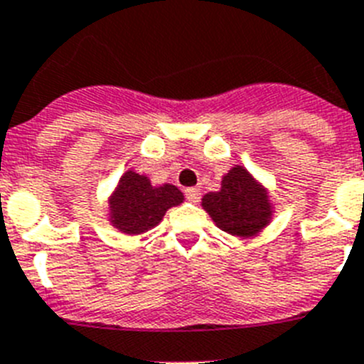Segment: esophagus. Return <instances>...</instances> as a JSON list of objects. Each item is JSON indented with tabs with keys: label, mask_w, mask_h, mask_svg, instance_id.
<instances>
[{
	"label": "esophagus",
	"mask_w": 364,
	"mask_h": 364,
	"mask_svg": "<svg viewBox=\"0 0 364 364\" xmlns=\"http://www.w3.org/2000/svg\"><path fill=\"white\" fill-rule=\"evenodd\" d=\"M200 189L198 188H188L186 189V198H188L189 202H193V204H197L198 200H200Z\"/></svg>",
	"instance_id": "obj_1"
}]
</instances>
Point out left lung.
Here are the masks:
<instances>
[{
  "mask_svg": "<svg viewBox=\"0 0 364 364\" xmlns=\"http://www.w3.org/2000/svg\"><path fill=\"white\" fill-rule=\"evenodd\" d=\"M202 208L217 228L239 239L259 235L273 217L268 189L242 166H233L222 176L220 189L204 195Z\"/></svg>",
  "mask_w": 364,
  "mask_h": 364,
  "instance_id": "left-lung-1",
  "label": "left lung"
}]
</instances>
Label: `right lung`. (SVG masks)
I'll use <instances>...</instances> for the list:
<instances>
[{
  "label": "right lung",
  "instance_id": "right-lung-1",
  "mask_svg": "<svg viewBox=\"0 0 364 364\" xmlns=\"http://www.w3.org/2000/svg\"><path fill=\"white\" fill-rule=\"evenodd\" d=\"M184 193L173 184L153 186L149 176L125 171L111 193L109 222L124 235H140L162 222L169 208L182 204Z\"/></svg>",
  "mask_w": 364,
  "mask_h": 364
}]
</instances>
